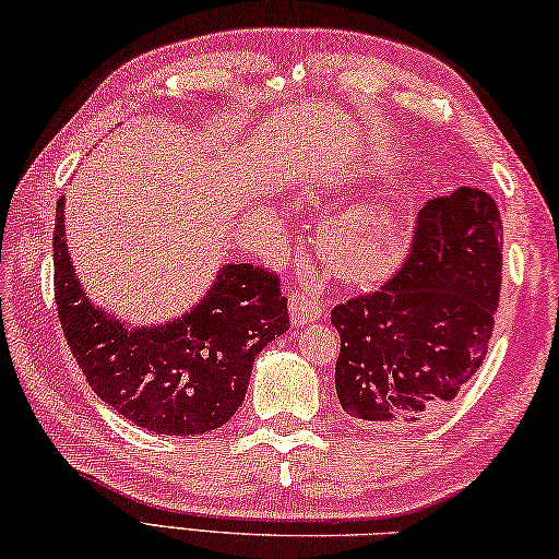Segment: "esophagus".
Masks as SVG:
<instances>
[{
  "instance_id": "1",
  "label": "esophagus",
  "mask_w": 559,
  "mask_h": 559,
  "mask_svg": "<svg viewBox=\"0 0 559 559\" xmlns=\"http://www.w3.org/2000/svg\"><path fill=\"white\" fill-rule=\"evenodd\" d=\"M321 314H324V305L317 297L309 295H292L289 297V317H292V326H305L317 321Z\"/></svg>"
}]
</instances>
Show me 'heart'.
I'll return each mask as SVG.
<instances>
[{
  "label": "heart",
  "instance_id": "obj_1",
  "mask_svg": "<svg viewBox=\"0 0 559 559\" xmlns=\"http://www.w3.org/2000/svg\"><path fill=\"white\" fill-rule=\"evenodd\" d=\"M405 240L395 225L364 215H338L329 223L321 254L331 272L350 285H376L403 260Z\"/></svg>",
  "mask_w": 559,
  "mask_h": 559
}]
</instances>
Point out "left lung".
I'll return each mask as SVG.
<instances>
[{
  "instance_id": "1",
  "label": "left lung",
  "mask_w": 559,
  "mask_h": 559,
  "mask_svg": "<svg viewBox=\"0 0 559 559\" xmlns=\"http://www.w3.org/2000/svg\"><path fill=\"white\" fill-rule=\"evenodd\" d=\"M503 228L491 195L462 186L429 201L393 280L331 311L336 395L376 429L425 423L481 368L493 334Z\"/></svg>"
}]
</instances>
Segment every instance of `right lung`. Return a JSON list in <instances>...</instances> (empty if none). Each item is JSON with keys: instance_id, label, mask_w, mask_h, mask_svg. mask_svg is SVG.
<instances>
[{"instance_id": "1", "label": "right lung", "mask_w": 559, "mask_h": 559, "mask_svg": "<svg viewBox=\"0 0 559 559\" xmlns=\"http://www.w3.org/2000/svg\"><path fill=\"white\" fill-rule=\"evenodd\" d=\"M63 199L56 209V309L68 346L97 397L156 435L193 437L238 413L254 356L289 329L277 272L223 264L189 314L124 326L85 297L68 254Z\"/></svg>"}]
</instances>
